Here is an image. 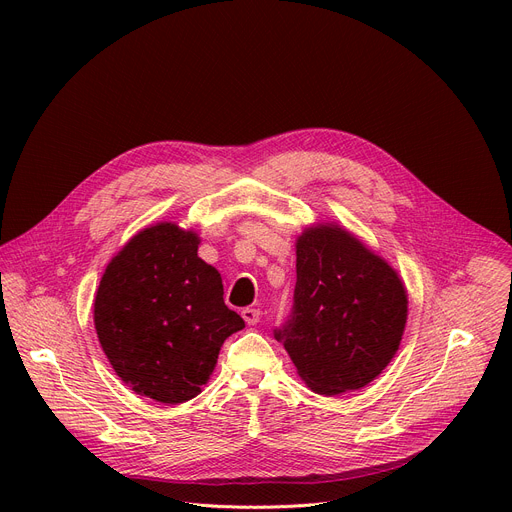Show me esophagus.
<instances>
[{"instance_id":"esophagus-1","label":"esophagus","mask_w":512,"mask_h":512,"mask_svg":"<svg viewBox=\"0 0 512 512\" xmlns=\"http://www.w3.org/2000/svg\"><path fill=\"white\" fill-rule=\"evenodd\" d=\"M241 316H243V320H245L249 326H255V324L259 322V318H261V312H259L257 308H245V310L241 312Z\"/></svg>"}]
</instances>
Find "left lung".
Masks as SVG:
<instances>
[{
	"label": "left lung",
	"mask_w": 512,
	"mask_h": 512,
	"mask_svg": "<svg viewBox=\"0 0 512 512\" xmlns=\"http://www.w3.org/2000/svg\"><path fill=\"white\" fill-rule=\"evenodd\" d=\"M294 308L273 334L320 395L369 385L399 350L407 291L397 271L338 225L306 229L296 243Z\"/></svg>",
	"instance_id": "1"
}]
</instances>
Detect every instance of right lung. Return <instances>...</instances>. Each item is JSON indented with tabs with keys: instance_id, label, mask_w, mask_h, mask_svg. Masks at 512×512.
Here are the masks:
<instances>
[{
	"instance_id": "right-lung-1",
	"label": "right lung",
	"mask_w": 512,
	"mask_h": 512,
	"mask_svg": "<svg viewBox=\"0 0 512 512\" xmlns=\"http://www.w3.org/2000/svg\"><path fill=\"white\" fill-rule=\"evenodd\" d=\"M198 243L174 223L139 231L111 259L95 296V330L115 373L137 395L168 405L196 397L223 342L245 328Z\"/></svg>"
}]
</instances>
